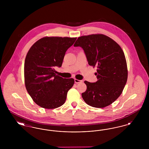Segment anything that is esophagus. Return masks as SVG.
Returning <instances> with one entry per match:
<instances>
[{"mask_svg":"<svg viewBox=\"0 0 149 149\" xmlns=\"http://www.w3.org/2000/svg\"><path fill=\"white\" fill-rule=\"evenodd\" d=\"M74 81H75V83H77V84H78V83H82V82H83V81H82V80H78V79H74Z\"/></svg>","mask_w":149,"mask_h":149,"instance_id":"34e87169","label":"esophagus"}]
</instances>
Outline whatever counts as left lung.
<instances>
[{"label":"left lung","mask_w":149,"mask_h":149,"mask_svg":"<svg viewBox=\"0 0 149 149\" xmlns=\"http://www.w3.org/2000/svg\"><path fill=\"white\" fill-rule=\"evenodd\" d=\"M74 47H81L88 64L97 68L98 80L85 81L86 91L81 94L85 103L95 108H104L120 96L127 80V63L120 45L102 34L78 37Z\"/></svg>","instance_id":"obj_1"}]
</instances>
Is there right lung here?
<instances>
[{
  "label": "right lung",
  "instance_id": "obj_1",
  "mask_svg": "<svg viewBox=\"0 0 149 149\" xmlns=\"http://www.w3.org/2000/svg\"><path fill=\"white\" fill-rule=\"evenodd\" d=\"M76 40V37H45L29 50L24 61V83L37 105L54 109L65 102L74 80L56 75L55 68L61 66L66 51Z\"/></svg>",
  "mask_w": 149,
  "mask_h": 149
}]
</instances>
